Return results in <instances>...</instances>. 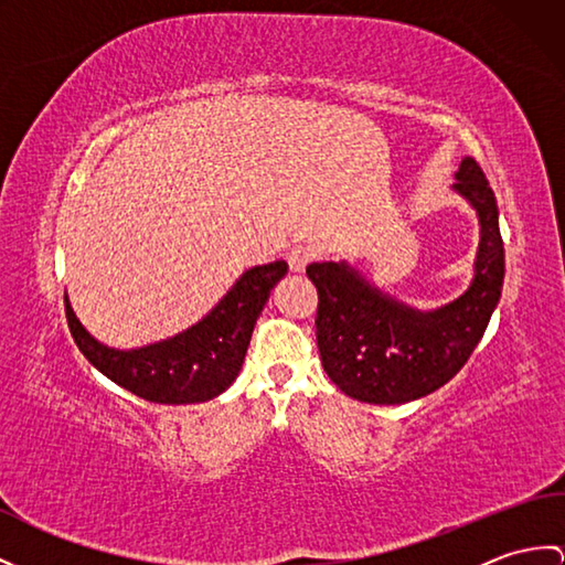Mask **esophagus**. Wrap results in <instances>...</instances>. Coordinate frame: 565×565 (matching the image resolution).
Returning <instances> with one entry per match:
<instances>
[{
  "instance_id": "1",
  "label": "esophagus",
  "mask_w": 565,
  "mask_h": 565,
  "mask_svg": "<svg viewBox=\"0 0 565 565\" xmlns=\"http://www.w3.org/2000/svg\"><path fill=\"white\" fill-rule=\"evenodd\" d=\"M316 260V246L313 244H292L290 252H287V264L295 273L307 270V266Z\"/></svg>"
}]
</instances>
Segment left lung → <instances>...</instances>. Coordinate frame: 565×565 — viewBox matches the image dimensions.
<instances>
[{"instance_id": "8db88e82", "label": "left lung", "mask_w": 565, "mask_h": 565, "mask_svg": "<svg viewBox=\"0 0 565 565\" xmlns=\"http://www.w3.org/2000/svg\"><path fill=\"white\" fill-rule=\"evenodd\" d=\"M456 186L481 225L475 280L448 307L422 313L371 287L348 264H311L319 292L316 342L326 374L362 403L401 405L448 383L470 360L499 305L505 256L497 196L475 158H465Z\"/></svg>"}]
</instances>
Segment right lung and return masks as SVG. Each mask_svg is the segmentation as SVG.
I'll return each instance as SVG.
<instances>
[{
  "instance_id": "add662e5",
  "label": "right lung",
  "mask_w": 565,
  "mask_h": 565,
  "mask_svg": "<svg viewBox=\"0 0 565 565\" xmlns=\"http://www.w3.org/2000/svg\"><path fill=\"white\" fill-rule=\"evenodd\" d=\"M285 273V260L246 270L203 321L170 340L129 352L90 338L66 297L64 311L78 350L117 386L160 405L205 403L237 379L258 313Z\"/></svg>"
}]
</instances>
